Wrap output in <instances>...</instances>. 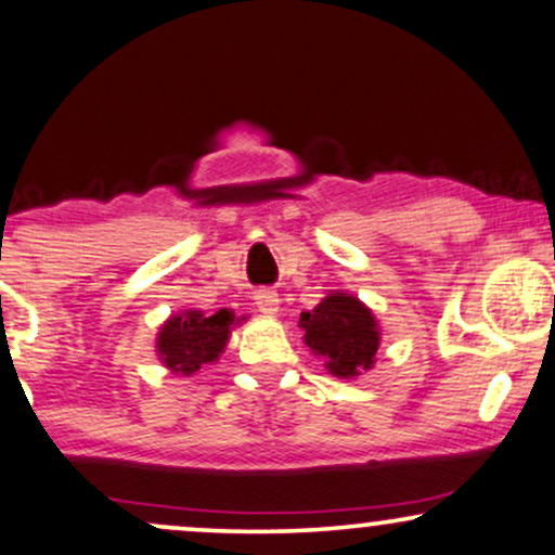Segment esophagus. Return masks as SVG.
<instances>
[{
  "mask_svg": "<svg viewBox=\"0 0 555 555\" xmlns=\"http://www.w3.org/2000/svg\"><path fill=\"white\" fill-rule=\"evenodd\" d=\"M255 304H257V309L264 313V317H275V313L280 311V298H278V293H272V291H259L255 296Z\"/></svg>",
  "mask_w": 555,
  "mask_h": 555,
  "instance_id": "1",
  "label": "esophagus"
}]
</instances>
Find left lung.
Segmentation results:
<instances>
[{
	"instance_id": "obj_1",
	"label": "left lung",
	"mask_w": 555,
	"mask_h": 555,
	"mask_svg": "<svg viewBox=\"0 0 555 555\" xmlns=\"http://www.w3.org/2000/svg\"><path fill=\"white\" fill-rule=\"evenodd\" d=\"M298 326L306 347L324 360L334 378L352 380L375 365L380 347L378 319L352 293L332 291L317 309L300 313Z\"/></svg>"
}]
</instances>
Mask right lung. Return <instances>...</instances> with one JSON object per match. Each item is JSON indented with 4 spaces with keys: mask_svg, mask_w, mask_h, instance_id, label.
I'll use <instances>...</instances> for the list:
<instances>
[{
    "mask_svg": "<svg viewBox=\"0 0 555 555\" xmlns=\"http://www.w3.org/2000/svg\"><path fill=\"white\" fill-rule=\"evenodd\" d=\"M238 321H244V317ZM238 321L229 309L210 313V317L197 309L172 313L156 334V354L162 365L175 375H195L203 365L221 358L231 330L238 326Z\"/></svg>",
    "mask_w": 555,
    "mask_h": 555,
    "instance_id": "1",
    "label": "right lung"
}]
</instances>
